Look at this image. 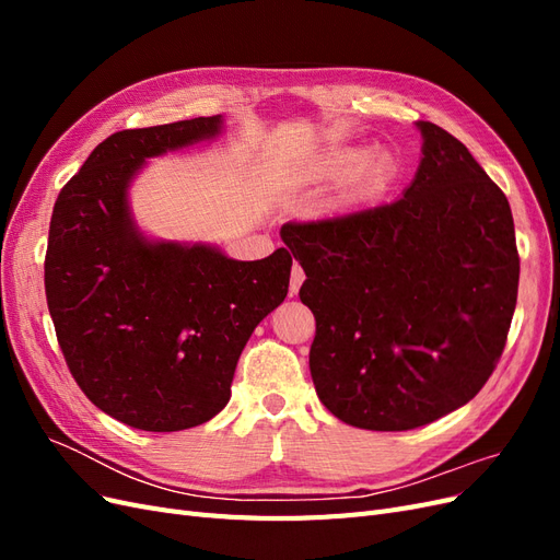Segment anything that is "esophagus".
<instances>
[{"label":"esophagus","instance_id":"esophagus-1","mask_svg":"<svg viewBox=\"0 0 560 560\" xmlns=\"http://www.w3.org/2000/svg\"><path fill=\"white\" fill-rule=\"evenodd\" d=\"M303 280H306V273H303V268L299 264H294L292 268V276H290V292L296 294L299 287L303 284Z\"/></svg>","mask_w":560,"mask_h":560}]
</instances>
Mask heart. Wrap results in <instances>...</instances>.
Listing matches in <instances>:
<instances>
[{
  "label": "heart",
  "mask_w": 560,
  "mask_h": 560,
  "mask_svg": "<svg viewBox=\"0 0 560 560\" xmlns=\"http://www.w3.org/2000/svg\"><path fill=\"white\" fill-rule=\"evenodd\" d=\"M354 170L359 173L354 174L352 179L350 196L366 198V196H376L378 191L385 189L397 171V163L387 149L371 151L369 154L364 147H338L327 151L317 165L319 177L325 179H343Z\"/></svg>",
  "instance_id": "obj_1"
}]
</instances>
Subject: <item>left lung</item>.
<instances>
[{
  "label": "left lung",
  "instance_id": "8db88e82",
  "mask_svg": "<svg viewBox=\"0 0 560 560\" xmlns=\"http://www.w3.org/2000/svg\"><path fill=\"white\" fill-rule=\"evenodd\" d=\"M416 128L422 156L401 198L280 229L306 273L315 393L376 432L422 428L477 395L518 292L510 200L451 132Z\"/></svg>",
  "mask_w": 560,
  "mask_h": 560
}]
</instances>
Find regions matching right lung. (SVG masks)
Here are the masks:
<instances>
[{
    "mask_svg": "<svg viewBox=\"0 0 560 560\" xmlns=\"http://www.w3.org/2000/svg\"><path fill=\"white\" fill-rule=\"evenodd\" d=\"M224 116L121 130L62 186L48 229V313L74 381L144 432L202 425L231 399L254 327L287 296L284 247L238 261L208 243L156 241L128 189L149 159L219 138Z\"/></svg>",
    "mask_w": 560,
    "mask_h": 560,
    "instance_id": "right-lung-1",
    "label": "right lung"
}]
</instances>
